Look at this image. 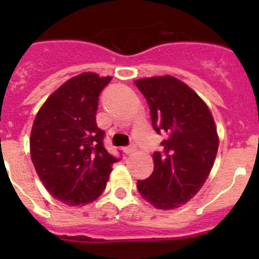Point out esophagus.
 Segmentation results:
<instances>
[{"instance_id": "obj_1", "label": "esophagus", "mask_w": 259, "mask_h": 259, "mask_svg": "<svg viewBox=\"0 0 259 259\" xmlns=\"http://www.w3.org/2000/svg\"><path fill=\"white\" fill-rule=\"evenodd\" d=\"M122 150H124L125 154H132L137 150V148H135V145H130V146H126V148H124Z\"/></svg>"}]
</instances>
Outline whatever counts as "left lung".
<instances>
[{
    "mask_svg": "<svg viewBox=\"0 0 259 259\" xmlns=\"http://www.w3.org/2000/svg\"><path fill=\"white\" fill-rule=\"evenodd\" d=\"M134 82L148 101L155 132L166 135L161 153L153 154V173L138 180V190L156 209L179 208L199 192L213 168L219 145L213 115L192 88L170 75Z\"/></svg>",
    "mask_w": 259,
    "mask_h": 259,
    "instance_id": "1",
    "label": "left lung"
}]
</instances>
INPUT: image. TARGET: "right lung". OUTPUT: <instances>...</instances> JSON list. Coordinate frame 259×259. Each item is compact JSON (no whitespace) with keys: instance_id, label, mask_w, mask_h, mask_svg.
Instances as JSON below:
<instances>
[{"instance_id":"right-lung-1","label":"right lung","mask_w":259,"mask_h":259,"mask_svg":"<svg viewBox=\"0 0 259 259\" xmlns=\"http://www.w3.org/2000/svg\"><path fill=\"white\" fill-rule=\"evenodd\" d=\"M111 76L82 72L49 96L33 120L30 154L46 190L64 204L82 207L101 195L116 163L96 125L101 90Z\"/></svg>"}]
</instances>
